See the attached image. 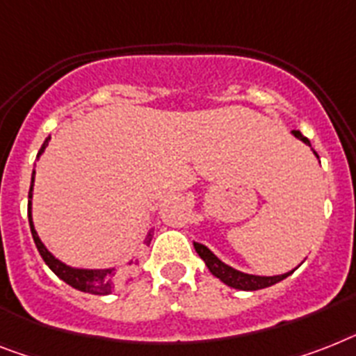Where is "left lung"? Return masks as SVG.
Wrapping results in <instances>:
<instances>
[{
    "label": "left lung",
    "mask_w": 356,
    "mask_h": 356,
    "mask_svg": "<svg viewBox=\"0 0 356 356\" xmlns=\"http://www.w3.org/2000/svg\"><path fill=\"white\" fill-rule=\"evenodd\" d=\"M291 132H293V136H296L298 140H302L305 145L311 147L309 140H307L300 131H291ZM313 152H315V156L318 158L316 151ZM195 249L200 254V258L205 262V266L209 267V271L213 273L214 277L220 278V280L224 282V284H227L229 287H234V289H242V291L264 289V287L275 286L277 282H282L284 278H287L289 275H293V271H295V269H293V271L284 273V275H277V277H257V275H248V273L236 271V269H233L231 266L224 264L213 251H211V249L205 248L204 243L195 242Z\"/></svg>",
    "instance_id": "obj_1"
}]
</instances>
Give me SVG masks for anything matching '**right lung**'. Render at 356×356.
I'll list each match as a JSON object with an SVG mask.
<instances>
[{"label": "right lung", "instance_id": "obj_1", "mask_svg": "<svg viewBox=\"0 0 356 356\" xmlns=\"http://www.w3.org/2000/svg\"><path fill=\"white\" fill-rule=\"evenodd\" d=\"M49 140L51 136L45 138V142L41 145L40 152H38V158L43 154V151L47 149L49 145ZM34 175L36 171H32V181H31V189H29V224H31V233L32 238H34V243H36L38 251H40L41 258H43V262L47 266L51 267L52 273H54L56 277H60L61 280L69 284L70 287H74L78 291H83V293H90V295H108V293H113L114 287L118 286L122 278L127 275L125 269H114V267H108V269H78V267H70L67 264L60 262L58 258L52 254L49 249L43 245V242L40 240L38 236L36 229H34V224H32V211H31V205H32V187H34ZM152 240V231H149L145 236V245H149ZM136 260H131L129 262V267L136 266Z\"/></svg>", "mask_w": 356, "mask_h": 356}]
</instances>
